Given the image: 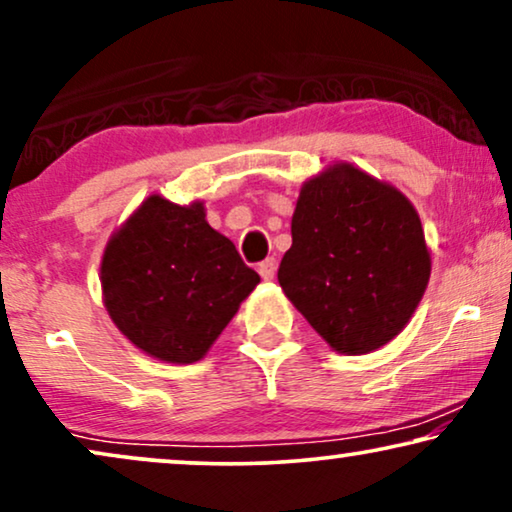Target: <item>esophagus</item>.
Segmentation results:
<instances>
[{"label": "esophagus", "mask_w": 512, "mask_h": 512, "mask_svg": "<svg viewBox=\"0 0 512 512\" xmlns=\"http://www.w3.org/2000/svg\"><path fill=\"white\" fill-rule=\"evenodd\" d=\"M275 270H277L275 258H265L263 263H258V272H261V277L265 279V282H270V279L275 277Z\"/></svg>", "instance_id": "1"}]
</instances>
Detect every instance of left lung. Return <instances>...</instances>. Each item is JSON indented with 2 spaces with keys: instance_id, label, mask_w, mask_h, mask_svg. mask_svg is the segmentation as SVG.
Here are the masks:
<instances>
[{
  "instance_id": "left-lung-1",
  "label": "left lung",
  "mask_w": 512,
  "mask_h": 512,
  "mask_svg": "<svg viewBox=\"0 0 512 512\" xmlns=\"http://www.w3.org/2000/svg\"><path fill=\"white\" fill-rule=\"evenodd\" d=\"M279 286L340 354H368L403 331L431 277L417 209L387 181L335 163L305 181Z\"/></svg>"
}]
</instances>
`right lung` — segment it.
I'll return each instance as SVG.
<instances>
[{
	"label": "right lung",
	"instance_id": "add662e5",
	"mask_svg": "<svg viewBox=\"0 0 512 512\" xmlns=\"http://www.w3.org/2000/svg\"><path fill=\"white\" fill-rule=\"evenodd\" d=\"M100 279L118 331L167 363L200 361L261 282L209 226L202 202L181 207L163 195H149L111 235Z\"/></svg>",
	"mask_w": 512,
	"mask_h": 512
}]
</instances>
